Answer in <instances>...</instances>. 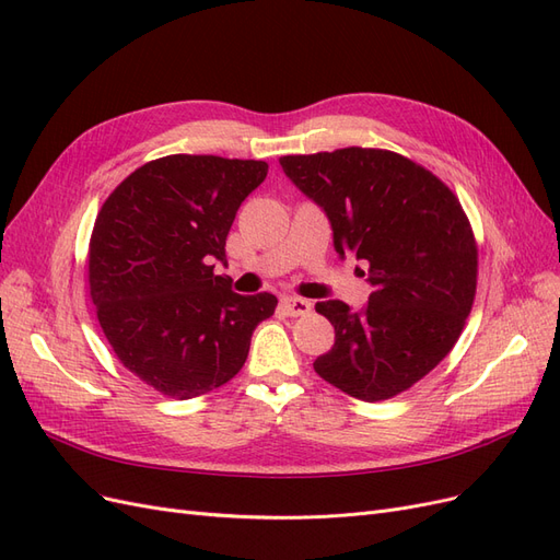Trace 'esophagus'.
I'll return each instance as SVG.
<instances>
[{"instance_id": "esophagus-1", "label": "esophagus", "mask_w": 560, "mask_h": 560, "mask_svg": "<svg viewBox=\"0 0 560 560\" xmlns=\"http://www.w3.org/2000/svg\"><path fill=\"white\" fill-rule=\"evenodd\" d=\"M280 308L284 315H290V317H303L311 313V303L306 299H299V296H284L280 301Z\"/></svg>"}]
</instances>
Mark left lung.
Listing matches in <instances>:
<instances>
[{
  "mask_svg": "<svg viewBox=\"0 0 560 560\" xmlns=\"http://www.w3.org/2000/svg\"><path fill=\"white\" fill-rule=\"evenodd\" d=\"M280 165L327 212L336 252H354L374 287L358 313L343 301L317 303L336 341L313 369L362 401L404 393L453 350L477 294L479 247L460 200L387 149L346 147Z\"/></svg>",
  "mask_w": 560,
  "mask_h": 560,
  "instance_id": "1",
  "label": "left lung"
}]
</instances>
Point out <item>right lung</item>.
Segmentation results:
<instances>
[{
    "label": "right lung",
    "instance_id": "right-lung-1",
    "mask_svg": "<svg viewBox=\"0 0 560 560\" xmlns=\"http://www.w3.org/2000/svg\"><path fill=\"white\" fill-rule=\"evenodd\" d=\"M266 161L173 154L130 173L97 212L89 290L130 374L171 399L222 387L243 369L252 331L276 313L268 292L241 296L212 261Z\"/></svg>",
    "mask_w": 560,
    "mask_h": 560
}]
</instances>
